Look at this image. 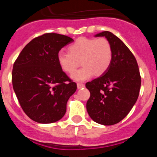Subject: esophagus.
<instances>
[{
  "label": "esophagus",
  "mask_w": 157,
  "mask_h": 157,
  "mask_svg": "<svg viewBox=\"0 0 157 157\" xmlns=\"http://www.w3.org/2000/svg\"><path fill=\"white\" fill-rule=\"evenodd\" d=\"M85 86V85L83 84V83H77V87L78 89H81L83 88V87Z\"/></svg>",
  "instance_id": "1"
}]
</instances>
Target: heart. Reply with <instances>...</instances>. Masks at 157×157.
<instances>
[{"label": "heart", "instance_id": "heart-1", "mask_svg": "<svg viewBox=\"0 0 157 157\" xmlns=\"http://www.w3.org/2000/svg\"><path fill=\"white\" fill-rule=\"evenodd\" d=\"M112 59L111 44L105 37H79L68 47V52H58L57 62L59 67L67 74H71L79 66L81 69L71 75L75 81H84L96 75L105 74Z\"/></svg>", "mask_w": 157, "mask_h": 157}]
</instances>
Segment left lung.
Here are the masks:
<instances>
[{"label":"left lung","instance_id":"left-lung-1","mask_svg":"<svg viewBox=\"0 0 157 157\" xmlns=\"http://www.w3.org/2000/svg\"><path fill=\"white\" fill-rule=\"evenodd\" d=\"M96 37H105L110 42L112 59L105 74L86 83L90 92L86 109L96 123L114 125L127 116L138 100L141 75L135 57L119 37L109 31Z\"/></svg>","mask_w":157,"mask_h":157}]
</instances>
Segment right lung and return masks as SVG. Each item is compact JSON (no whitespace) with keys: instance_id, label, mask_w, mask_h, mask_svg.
I'll return each instance as SVG.
<instances>
[{"instance_id":"right-lung-1","label":"right lung","mask_w":157,"mask_h":157,"mask_svg":"<svg viewBox=\"0 0 157 157\" xmlns=\"http://www.w3.org/2000/svg\"><path fill=\"white\" fill-rule=\"evenodd\" d=\"M71 37L56 33L36 37L19 53L13 64V90L23 112L39 123H52L64 116L67 102L76 83L60 69L59 50Z\"/></svg>"}]
</instances>
